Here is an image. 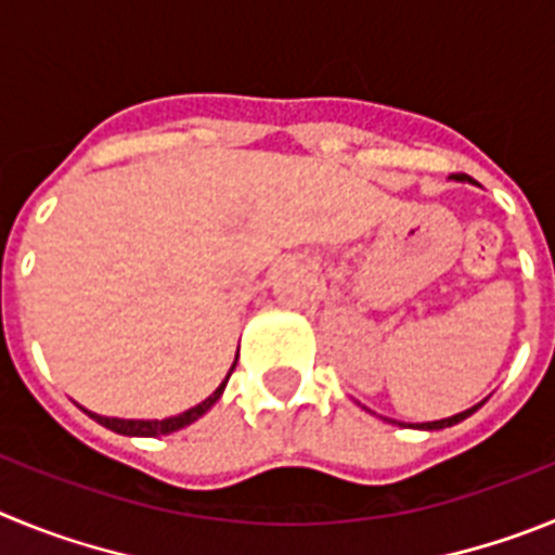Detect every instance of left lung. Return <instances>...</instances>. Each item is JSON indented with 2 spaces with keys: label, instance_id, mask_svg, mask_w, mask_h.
<instances>
[{
  "label": "left lung",
  "instance_id": "1",
  "mask_svg": "<svg viewBox=\"0 0 555 555\" xmlns=\"http://www.w3.org/2000/svg\"><path fill=\"white\" fill-rule=\"evenodd\" d=\"M453 180H467V178H464V175H455ZM483 403H487V400H483ZM483 403L473 405V409H467V411H461V414L448 416V420H436V423H416V425H409V428H420V430H442V428H450V425H459L461 420H467V416H473L475 411H478ZM397 425H405V423H397Z\"/></svg>",
  "mask_w": 555,
  "mask_h": 555
}]
</instances>
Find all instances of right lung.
Here are the masks:
<instances>
[{"instance_id":"add662e5","label":"right lung","mask_w":555,"mask_h":555,"mask_svg":"<svg viewBox=\"0 0 555 555\" xmlns=\"http://www.w3.org/2000/svg\"><path fill=\"white\" fill-rule=\"evenodd\" d=\"M235 361H238V352H235ZM235 361L233 366H230V372L235 370ZM228 372V377H230ZM228 377H224L222 384H219V389L214 391L210 397H205L203 403H197L194 409L183 411V414H175V416H164V420H121V416H102V414H94V411H86L91 420H96L100 425H105L107 430H113V434H121V436H166V434H175V430H183L189 428L191 423H197L199 416L208 414L214 405L219 403V397H222L224 386H228Z\"/></svg>"}]
</instances>
